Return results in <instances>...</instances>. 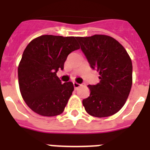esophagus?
Wrapping results in <instances>:
<instances>
[{
    "mask_svg": "<svg viewBox=\"0 0 150 150\" xmlns=\"http://www.w3.org/2000/svg\"><path fill=\"white\" fill-rule=\"evenodd\" d=\"M73 86H74V87H75V89H78L79 87L81 86V85L79 84V83H78V82H73Z\"/></svg>",
    "mask_w": 150,
    "mask_h": 150,
    "instance_id": "1",
    "label": "esophagus"
}]
</instances>
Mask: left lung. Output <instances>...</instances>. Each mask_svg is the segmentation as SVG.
Wrapping results in <instances>:
<instances>
[{
  "mask_svg": "<svg viewBox=\"0 0 150 150\" xmlns=\"http://www.w3.org/2000/svg\"><path fill=\"white\" fill-rule=\"evenodd\" d=\"M90 67L99 71L100 82L89 85L90 95L82 100L91 116L105 117L122 108L132 85V63L123 46L111 36L77 37Z\"/></svg>",
  "mask_w": 150,
  "mask_h": 150,
  "instance_id": "1",
  "label": "left lung"
}]
</instances>
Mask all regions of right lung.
Listing matches in <instances>:
<instances>
[{
	"instance_id": "obj_1",
	"label": "right lung",
	"mask_w": 150,
	"mask_h": 150,
	"mask_svg": "<svg viewBox=\"0 0 150 150\" xmlns=\"http://www.w3.org/2000/svg\"><path fill=\"white\" fill-rule=\"evenodd\" d=\"M76 36L43 35L25 49L18 68L22 98L30 109L44 117L63 113L74 90L71 82L61 84L57 76L70 53L80 48Z\"/></svg>"
}]
</instances>
